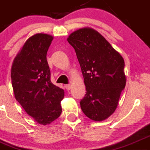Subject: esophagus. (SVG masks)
I'll list each match as a JSON object with an SVG mask.
<instances>
[{"label":"esophagus","mask_w":150,"mask_h":150,"mask_svg":"<svg viewBox=\"0 0 150 150\" xmlns=\"http://www.w3.org/2000/svg\"><path fill=\"white\" fill-rule=\"evenodd\" d=\"M65 88L67 91H69L71 89V85L70 84H67V85H65Z\"/></svg>","instance_id":"34e87169"}]
</instances>
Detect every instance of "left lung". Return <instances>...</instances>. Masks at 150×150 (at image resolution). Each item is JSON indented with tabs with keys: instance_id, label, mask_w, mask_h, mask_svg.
I'll list each match as a JSON object with an SVG mask.
<instances>
[{
	"instance_id": "left-lung-1",
	"label": "left lung",
	"mask_w": 150,
	"mask_h": 150,
	"mask_svg": "<svg viewBox=\"0 0 150 150\" xmlns=\"http://www.w3.org/2000/svg\"><path fill=\"white\" fill-rule=\"evenodd\" d=\"M67 41L75 50L86 88L81 108L91 120H105L115 110L125 88L123 58L92 28L74 32Z\"/></svg>"
}]
</instances>
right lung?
<instances>
[{
    "label": "right lung",
    "instance_id": "right-lung-1",
    "mask_svg": "<svg viewBox=\"0 0 150 150\" xmlns=\"http://www.w3.org/2000/svg\"><path fill=\"white\" fill-rule=\"evenodd\" d=\"M53 37L39 33L25 42L11 69V81L16 99L38 123L47 125L62 113V88L54 85L47 61Z\"/></svg>",
    "mask_w": 150,
    "mask_h": 150
}]
</instances>
